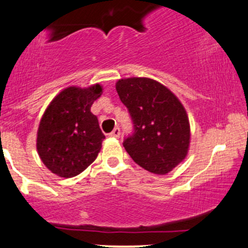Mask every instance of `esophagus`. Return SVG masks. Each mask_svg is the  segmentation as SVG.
Returning <instances> with one entry per match:
<instances>
[{
    "label": "esophagus",
    "mask_w": 248,
    "mask_h": 248,
    "mask_svg": "<svg viewBox=\"0 0 248 248\" xmlns=\"http://www.w3.org/2000/svg\"><path fill=\"white\" fill-rule=\"evenodd\" d=\"M120 134H121V132H120V128H119V127H115V128L113 129V132H111L109 135H110V137H113V138H119Z\"/></svg>",
    "instance_id": "1"
}]
</instances>
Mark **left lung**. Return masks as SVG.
<instances>
[{
  "instance_id": "obj_1",
  "label": "left lung",
  "mask_w": 248,
  "mask_h": 248,
  "mask_svg": "<svg viewBox=\"0 0 248 248\" xmlns=\"http://www.w3.org/2000/svg\"><path fill=\"white\" fill-rule=\"evenodd\" d=\"M116 91L131 114L134 132L124 147L138 165L166 174L186 157L190 124L186 108L165 85L145 77L119 79Z\"/></svg>"
}]
</instances>
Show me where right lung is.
<instances>
[{
    "label": "right lung",
    "mask_w": 248,
    "mask_h": 248,
    "mask_svg": "<svg viewBox=\"0 0 248 248\" xmlns=\"http://www.w3.org/2000/svg\"><path fill=\"white\" fill-rule=\"evenodd\" d=\"M103 88L69 87L48 104L40 120L36 150L52 173L71 178L97 158L106 137L90 111Z\"/></svg>",
    "instance_id": "right-lung-1"
}]
</instances>
